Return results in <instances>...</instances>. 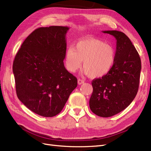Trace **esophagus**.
<instances>
[{
	"instance_id": "esophagus-1",
	"label": "esophagus",
	"mask_w": 151,
	"mask_h": 151,
	"mask_svg": "<svg viewBox=\"0 0 151 151\" xmlns=\"http://www.w3.org/2000/svg\"><path fill=\"white\" fill-rule=\"evenodd\" d=\"M77 82H78V84L79 85H81L82 84H83L84 83V81L83 80H82L81 79H79L78 80H77Z\"/></svg>"
}]
</instances>
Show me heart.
Instances as JSON below:
<instances>
[{
    "label": "heart",
    "instance_id": "1",
    "mask_svg": "<svg viewBox=\"0 0 151 151\" xmlns=\"http://www.w3.org/2000/svg\"><path fill=\"white\" fill-rule=\"evenodd\" d=\"M64 59L65 67L69 72H76L81 67L83 61L84 74L93 78H100L112 69L116 52L111 45L89 38L79 41L74 48L68 47Z\"/></svg>",
    "mask_w": 151,
    "mask_h": 151
}]
</instances>
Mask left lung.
<instances>
[{
  "instance_id": "1",
  "label": "left lung",
  "mask_w": 151,
  "mask_h": 151,
  "mask_svg": "<svg viewBox=\"0 0 151 151\" xmlns=\"http://www.w3.org/2000/svg\"><path fill=\"white\" fill-rule=\"evenodd\" d=\"M116 40V59L107 75L92 81L91 110L101 117L121 112L133 101L139 89L141 60L129 37L121 31H104Z\"/></svg>"
}]
</instances>
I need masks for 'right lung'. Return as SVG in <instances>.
<instances>
[{
	"instance_id": "right-lung-1",
	"label": "right lung",
	"mask_w": 151,
	"mask_h": 151,
	"mask_svg": "<svg viewBox=\"0 0 151 151\" xmlns=\"http://www.w3.org/2000/svg\"><path fill=\"white\" fill-rule=\"evenodd\" d=\"M68 29L59 26L35 29L22 43L13 62L17 98L40 116L52 117L60 113L77 86V78L63 63Z\"/></svg>"
}]
</instances>
